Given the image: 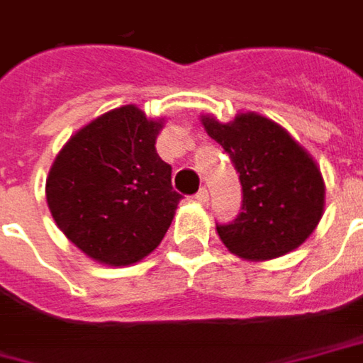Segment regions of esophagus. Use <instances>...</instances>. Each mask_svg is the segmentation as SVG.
I'll return each mask as SVG.
<instances>
[{"label":"esophagus","instance_id":"esophagus-1","mask_svg":"<svg viewBox=\"0 0 363 363\" xmlns=\"http://www.w3.org/2000/svg\"><path fill=\"white\" fill-rule=\"evenodd\" d=\"M195 199L199 203H207L209 201V193H207V189H199V193L195 195Z\"/></svg>","mask_w":363,"mask_h":363}]
</instances>
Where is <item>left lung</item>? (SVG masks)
I'll return each mask as SVG.
<instances>
[{"label":"left lung","mask_w":363,"mask_h":363,"mask_svg":"<svg viewBox=\"0 0 363 363\" xmlns=\"http://www.w3.org/2000/svg\"><path fill=\"white\" fill-rule=\"evenodd\" d=\"M207 135L230 156L242 184V211L216 225L225 248L269 261L302 245L325 211V181L308 152L271 118L242 113L230 123L201 117Z\"/></svg>","instance_id":"1"}]
</instances>
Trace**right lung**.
<instances>
[{"instance_id": "right-lung-1", "label": "right lung", "mask_w": 363, "mask_h": 363, "mask_svg": "<svg viewBox=\"0 0 363 363\" xmlns=\"http://www.w3.org/2000/svg\"><path fill=\"white\" fill-rule=\"evenodd\" d=\"M162 118L127 104L82 127L47 177L55 224L98 263H138L160 245L182 197L156 152Z\"/></svg>"}]
</instances>
